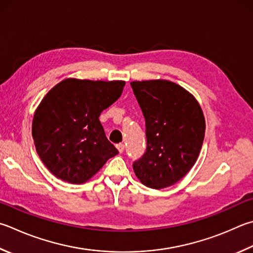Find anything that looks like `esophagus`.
Instances as JSON below:
<instances>
[{
  "label": "esophagus",
  "instance_id": "34e87169",
  "mask_svg": "<svg viewBox=\"0 0 253 253\" xmlns=\"http://www.w3.org/2000/svg\"><path fill=\"white\" fill-rule=\"evenodd\" d=\"M116 147H117V149L121 154L124 153V150H125V145H124V144H117Z\"/></svg>",
  "mask_w": 253,
  "mask_h": 253
}]
</instances>
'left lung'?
Here are the masks:
<instances>
[{"label": "left lung", "mask_w": 253, "mask_h": 253, "mask_svg": "<svg viewBox=\"0 0 253 253\" xmlns=\"http://www.w3.org/2000/svg\"><path fill=\"white\" fill-rule=\"evenodd\" d=\"M146 122L147 148L132 164L145 186L162 189L180 180L197 162L206 130L204 113L183 87L165 80L131 82Z\"/></svg>", "instance_id": "obj_1"}]
</instances>
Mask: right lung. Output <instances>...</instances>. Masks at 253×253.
I'll list each match as a JSON object with an SVG mask.
<instances>
[{
    "label": "right lung",
    "instance_id": "right-lung-1",
    "mask_svg": "<svg viewBox=\"0 0 253 253\" xmlns=\"http://www.w3.org/2000/svg\"><path fill=\"white\" fill-rule=\"evenodd\" d=\"M125 82L67 79L36 108L32 136L41 160L55 177L83 183L118 154L99 115L121 97Z\"/></svg>",
    "mask_w": 253,
    "mask_h": 253
}]
</instances>
